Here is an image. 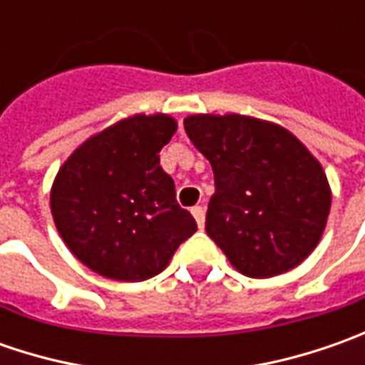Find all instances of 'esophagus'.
Returning a JSON list of instances; mask_svg holds the SVG:
<instances>
[{
    "instance_id": "34e87169",
    "label": "esophagus",
    "mask_w": 365,
    "mask_h": 365,
    "mask_svg": "<svg viewBox=\"0 0 365 365\" xmlns=\"http://www.w3.org/2000/svg\"><path fill=\"white\" fill-rule=\"evenodd\" d=\"M190 213H192V217L197 221V225H199V230H203L205 227V209L201 205H197V207H192L190 209Z\"/></svg>"
}]
</instances>
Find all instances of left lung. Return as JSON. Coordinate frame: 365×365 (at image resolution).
<instances>
[{"label": "left lung", "mask_w": 365, "mask_h": 365, "mask_svg": "<svg viewBox=\"0 0 365 365\" xmlns=\"http://www.w3.org/2000/svg\"><path fill=\"white\" fill-rule=\"evenodd\" d=\"M185 132L211 162L205 230L235 270L288 272L319 244L331 209L327 176L284 128L245 115H190Z\"/></svg>", "instance_id": "left-lung-1"}]
</instances>
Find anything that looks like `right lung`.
I'll list each match as a JSON object with an SVG mask.
<instances>
[{
  "mask_svg": "<svg viewBox=\"0 0 365 365\" xmlns=\"http://www.w3.org/2000/svg\"><path fill=\"white\" fill-rule=\"evenodd\" d=\"M175 132L168 115H133L89 138L58 170L52 217L64 244L93 272L148 280L197 232L158 158Z\"/></svg>",
  "mask_w": 365,
  "mask_h": 365,
  "instance_id": "right-lung-1",
  "label": "right lung"
}]
</instances>
